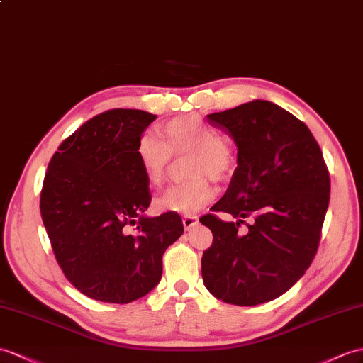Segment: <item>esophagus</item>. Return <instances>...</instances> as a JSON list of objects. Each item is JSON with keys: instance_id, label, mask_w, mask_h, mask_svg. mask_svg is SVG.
I'll use <instances>...</instances> for the list:
<instances>
[{"instance_id": "obj_1", "label": "esophagus", "mask_w": 363, "mask_h": 363, "mask_svg": "<svg viewBox=\"0 0 363 363\" xmlns=\"http://www.w3.org/2000/svg\"><path fill=\"white\" fill-rule=\"evenodd\" d=\"M182 224L185 227V230H190L191 227H195L198 224V216H195V215H185L182 218Z\"/></svg>"}]
</instances>
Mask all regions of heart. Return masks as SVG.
<instances>
[{
    "mask_svg": "<svg viewBox=\"0 0 363 363\" xmlns=\"http://www.w3.org/2000/svg\"><path fill=\"white\" fill-rule=\"evenodd\" d=\"M167 142L153 134H143L138 143V157L150 185L159 187L165 179L173 153H193L189 165L191 179L176 184L157 199L164 212L190 215L213 199L215 191L204 178L216 182L229 179L237 157L221 133L196 116L178 117L161 126Z\"/></svg>",
    "mask_w": 363,
    "mask_h": 363,
    "instance_id": "obj_1",
    "label": "heart"
}]
</instances>
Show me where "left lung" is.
Instances as JSON below:
<instances>
[{
  "label": "left lung",
  "mask_w": 363,
  "mask_h": 363,
  "mask_svg": "<svg viewBox=\"0 0 363 363\" xmlns=\"http://www.w3.org/2000/svg\"><path fill=\"white\" fill-rule=\"evenodd\" d=\"M207 122L237 145V170L201 224L213 242L201 259L202 281L218 300L255 306L280 297L313 263L330 204V173L308 126L267 100H252ZM250 230L240 234L244 217Z\"/></svg>",
  "instance_id": "left-lung-1"
}]
</instances>
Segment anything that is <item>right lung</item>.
Segmentation results:
<instances>
[{
  "instance_id": "1",
  "label": "right lung",
  "mask_w": 363,
  "mask_h": 363,
  "mask_svg": "<svg viewBox=\"0 0 363 363\" xmlns=\"http://www.w3.org/2000/svg\"><path fill=\"white\" fill-rule=\"evenodd\" d=\"M155 119L109 109L63 140L48 165L41 218L63 274L89 298L125 305L147 296L184 233L178 213H143L151 195L138 143Z\"/></svg>"
}]
</instances>
